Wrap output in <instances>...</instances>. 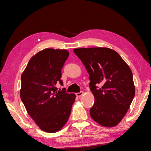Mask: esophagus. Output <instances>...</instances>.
Returning <instances> with one entry per match:
<instances>
[{"instance_id":"34e87169","label":"esophagus","mask_w":151,"mask_h":151,"mask_svg":"<svg viewBox=\"0 0 151 151\" xmlns=\"http://www.w3.org/2000/svg\"><path fill=\"white\" fill-rule=\"evenodd\" d=\"M84 94V93L83 91H81L80 93H76V96L77 97H80V96H81L82 95H83V94Z\"/></svg>"}]
</instances>
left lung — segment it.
Returning <instances> with one entry per match:
<instances>
[{
	"instance_id": "8db88e82",
	"label": "left lung",
	"mask_w": 151,
	"mask_h": 151,
	"mask_svg": "<svg viewBox=\"0 0 151 151\" xmlns=\"http://www.w3.org/2000/svg\"><path fill=\"white\" fill-rule=\"evenodd\" d=\"M74 52L89 74V86L94 96L90 109L92 119L103 127L116 126L134 96L131 68L116 51L109 48H75Z\"/></svg>"
}]
</instances>
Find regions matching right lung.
Segmentation results:
<instances>
[{
	"mask_svg": "<svg viewBox=\"0 0 151 151\" xmlns=\"http://www.w3.org/2000/svg\"><path fill=\"white\" fill-rule=\"evenodd\" d=\"M69 55L66 50L46 48L30 58L21 75L20 95L28 113L42 131L56 132L62 129L71 112L75 94L55 87L61 69Z\"/></svg>",
	"mask_w": 151,
	"mask_h": 151,
	"instance_id": "obj_1",
	"label": "right lung"
}]
</instances>
